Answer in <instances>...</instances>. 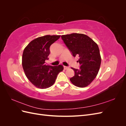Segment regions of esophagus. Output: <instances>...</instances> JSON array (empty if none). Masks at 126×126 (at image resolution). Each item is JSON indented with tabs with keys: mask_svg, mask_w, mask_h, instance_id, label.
Segmentation results:
<instances>
[{
	"mask_svg": "<svg viewBox=\"0 0 126 126\" xmlns=\"http://www.w3.org/2000/svg\"><path fill=\"white\" fill-rule=\"evenodd\" d=\"M63 68H64V69H68V67H67V66H63Z\"/></svg>",
	"mask_w": 126,
	"mask_h": 126,
	"instance_id": "esophagus-1",
	"label": "esophagus"
}]
</instances>
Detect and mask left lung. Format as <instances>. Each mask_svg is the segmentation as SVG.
<instances>
[{
    "label": "left lung",
    "instance_id": "1",
    "mask_svg": "<svg viewBox=\"0 0 126 126\" xmlns=\"http://www.w3.org/2000/svg\"><path fill=\"white\" fill-rule=\"evenodd\" d=\"M62 39L74 57L78 56L79 69L72 68L75 72L70 78L73 84L78 87L88 86L96 77L101 64V57L97 44L88 36L73 33L62 35Z\"/></svg>",
    "mask_w": 126,
    "mask_h": 126
}]
</instances>
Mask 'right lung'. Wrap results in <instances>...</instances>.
<instances>
[{
  "instance_id": "add662e5",
  "label": "right lung",
  "mask_w": 126,
  "mask_h": 126,
  "mask_svg": "<svg viewBox=\"0 0 126 126\" xmlns=\"http://www.w3.org/2000/svg\"><path fill=\"white\" fill-rule=\"evenodd\" d=\"M60 35H46L32 40L25 48L22 65L26 77L32 84L40 89L51 87L57 75L63 69L61 64L57 66L46 65L50 54V47Z\"/></svg>"
}]
</instances>
